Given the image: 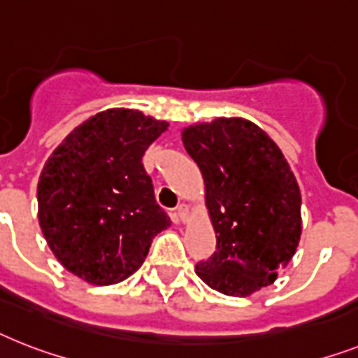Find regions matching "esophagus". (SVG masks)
Segmentation results:
<instances>
[{
  "instance_id": "esophagus-1",
  "label": "esophagus",
  "mask_w": 358,
  "mask_h": 358,
  "mask_svg": "<svg viewBox=\"0 0 358 358\" xmlns=\"http://www.w3.org/2000/svg\"><path fill=\"white\" fill-rule=\"evenodd\" d=\"M177 217H179L182 223L188 220V205H185V203H182V205L177 206Z\"/></svg>"
}]
</instances>
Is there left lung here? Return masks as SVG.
Returning a JSON list of instances; mask_svg holds the SVG:
<instances>
[{"instance_id": "1", "label": "left lung", "mask_w": 358, "mask_h": 358, "mask_svg": "<svg viewBox=\"0 0 358 358\" xmlns=\"http://www.w3.org/2000/svg\"><path fill=\"white\" fill-rule=\"evenodd\" d=\"M205 179L215 252L196 265L208 287L249 296L276 280L302 234V197L280 148L256 124L215 119L182 129Z\"/></svg>"}]
</instances>
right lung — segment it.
Instances as JSON below:
<instances>
[{"instance_id":"obj_1","label":"right lung","mask_w":358,"mask_h":358,"mask_svg":"<svg viewBox=\"0 0 358 358\" xmlns=\"http://www.w3.org/2000/svg\"><path fill=\"white\" fill-rule=\"evenodd\" d=\"M168 122L137 109H106L82 122L47 159L38 220L64 267L96 285L122 282L170 227L143 166Z\"/></svg>"}]
</instances>
